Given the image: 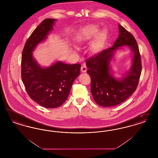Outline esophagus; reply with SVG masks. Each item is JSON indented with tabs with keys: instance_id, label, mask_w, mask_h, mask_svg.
I'll use <instances>...</instances> for the list:
<instances>
[{
	"instance_id": "1",
	"label": "esophagus",
	"mask_w": 158,
	"mask_h": 158,
	"mask_svg": "<svg viewBox=\"0 0 158 158\" xmlns=\"http://www.w3.org/2000/svg\"><path fill=\"white\" fill-rule=\"evenodd\" d=\"M87 70V68H86V66L85 64H83L81 66V71L82 72H85Z\"/></svg>"
}]
</instances>
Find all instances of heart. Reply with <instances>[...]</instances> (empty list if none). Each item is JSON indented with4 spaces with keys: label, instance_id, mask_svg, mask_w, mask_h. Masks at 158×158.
<instances>
[{
    "label": "heart",
    "instance_id": "b5f03b06",
    "mask_svg": "<svg viewBox=\"0 0 158 158\" xmlns=\"http://www.w3.org/2000/svg\"><path fill=\"white\" fill-rule=\"evenodd\" d=\"M98 32V28L95 26H89L81 31L76 37L79 43H84L94 37Z\"/></svg>",
    "mask_w": 158,
    "mask_h": 158
}]
</instances>
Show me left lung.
<instances>
[{"instance_id": "left-lung-1", "label": "left lung", "mask_w": 158, "mask_h": 158, "mask_svg": "<svg viewBox=\"0 0 158 158\" xmlns=\"http://www.w3.org/2000/svg\"><path fill=\"white\" fill-rule=\"evenodd\" d=\"M118 27L120 34L113 47L86 60L94 99L98 105L105 107L118 105L129 98L136 90L142 72L141 57L135 38L121 25ZM123 45L130 46L134 52L133 63L126 76L117 80L110 74L109 63L113 52Z\"/></svg>"}]
</instances>
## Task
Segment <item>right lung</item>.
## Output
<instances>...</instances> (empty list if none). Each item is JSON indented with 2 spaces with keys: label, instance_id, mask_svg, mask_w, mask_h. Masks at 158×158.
Listing matches in <instances>:
<instances>
[{
  "label": "right lung",
  "instance_id": "add662e5",
  "mask_svg": "<svg viewBox=\"0 0 158 158\" xmlns=\"http://www.w3.org/2000/svg\"><path fill=\"white\" fill-rule=\"evenodd\" d=\"M55 21L45 19L32 32L24 45L21 59V77L28 95L47 108L59 107L66 101L81 67L80 64L57 61L50 67L43 68L32 57V52L45 40Z\"/></svg>",
  "mask_w": 158,
  "mask_h": 158
}]
</instances>
